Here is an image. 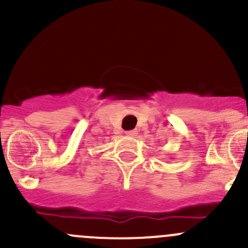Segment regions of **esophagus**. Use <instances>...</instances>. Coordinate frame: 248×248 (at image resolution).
Returning a JSON list of instances; mask_svg holds the SVG:
<instances>
[{
	"label": "esophagus",
	"instance_id": "esophagus-1",
	"mask_svg": "<svg viewBox=\"0 0 248 248\" xmlns=\"http://www.w3.org/2000/svg\"><path fill=\"white\" fill-rule=\"evenodd\" d=\"M126 136L129 137V138H133V137L137 136V131H128V132H126Z\"/></svg>",
	"mask_w": 248,
	"mask_h": 248
}]
</instances>
